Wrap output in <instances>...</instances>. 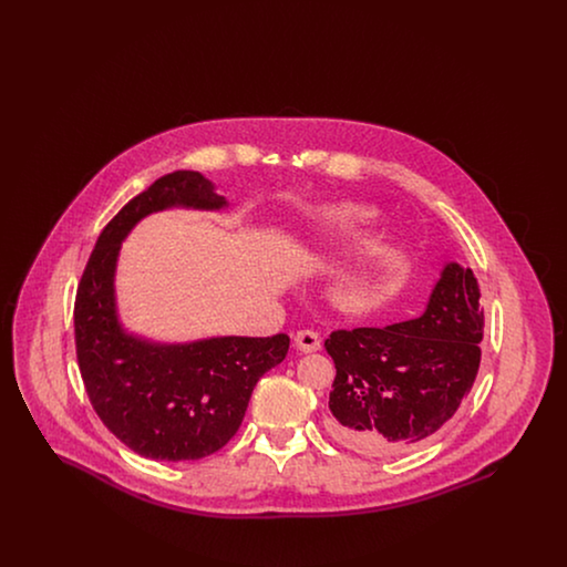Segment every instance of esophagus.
Here are the masks:
<instances>
[{
	"mask_svg": "<svg viewBox=\"0 0 567 567\" xmlns=\"http://www.w3.org/2000/svg\"><path fill=\"white\" fill-rule=\"evenodd\" d=\"M293 342H296L297 351L301 352H317L321 349V338L310 329L297 331Z\"/></svg>",
	"mask_w": 567,
	"mask_h": 567,
	"instance_id": "34e87169",
	"label": "esophagus"
}]
</instances>
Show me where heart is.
Returning a JSON list of instances; mask_svg holds the SVG:
<instances>
[{"label":"heart","instance_id":"b5f03b06","mask_svg":"<svg viewBox=\"0 0 567 567\" xmlns=\"http://www.w3.org/2000/svg\"><path fill=\"white\" fill-rule=\"evenodd\" d=\"M378 218L377 208L359 206V204H347L340 208H333L329 213V220L333 229L342 238H354L361 231H365ZM386 274V264L382 257H363L352 261L349 268L340 271L331 287V296L349 310H359L368 306L378 296Z\"/></svg>","mask_w":567,"mask_h":567}]
</instances>
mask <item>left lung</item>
Returning <instances> with one entry per match:
<instances>
[{
	"instance_id": "8db88e82",
	"label": "left lung",
	"mask_w": 567,
	"mask_h": 567,
	"mask_svg": "<svg viewBox=\"0 0 567 567\" xmlns=\"http://www.w3.org/2000/svg\"><path fill=\"white\" fill-rule=\"evenodd\" d=\"M470 268L446 264L421 317L338 329L327 430L368 457L402 455L432 437L467 398L481 365L485 312Z\"/></svg>"
}]
</instances>
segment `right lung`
<instances>
[{
	"mask_svg": "<svg viewBox=\"0 0 567 567\" xmlns=\"http://www.w3.org/2000/svg\"><path fill=\"white\" fill-rule=\"evenodd\" d=\"M167 208L223 210L227 199L199 172L178 169L121 208L82 271L76 357L93 410L125 446L142 457L193 461L240 430L257 380L287 357L289 336L163 344L123 327L114 291L121 243L144 216Z\"/></svg>",
	"mask_w": 567,
	"mask_h": 567,
	"instance_id": "add662e5",
	"label": "right lung"
}]
</instances>
